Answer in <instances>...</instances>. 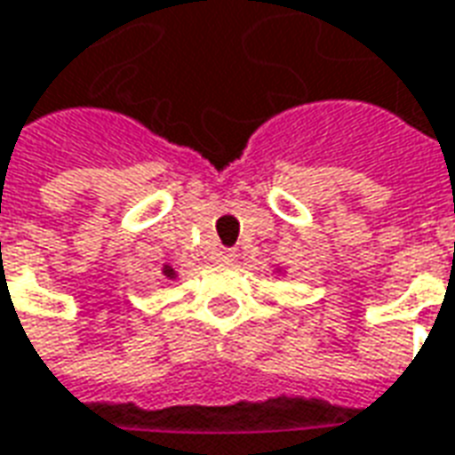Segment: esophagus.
Returning a JSON list of instances; mask_svg holds the SVG:
<instances>
[{
    "label": "esophagus",
    "instance_id": "1",
    "mask_svg": "<svg viewBox=\"0 0 455 455\" xmlns=\"http://www.w3.org/2000/svg\"><path fill=\"white\" fill-rule=\"evenodd\" d=\"M217 259H219V263H231V260L236 259V251H234V249H219Z\"/></svg>",
    "mask_w": 455,
    "mask_h": 455
}]
</instances>
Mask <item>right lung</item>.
<instances>
[{
    "mask_svg": "<svg viewBox=\"0 0 455 455\" xmlns=\"http://www.w3.org/2000/svg\"><path fill=\"white\" fill-rule=\"evenodd\" d=\"M162 275H164L167 281H174V278H177V271H174L172 266H162Z\"/></svg>",
    "mask_w": 455,
    "mask_h": 455,
    "instance_id": "right-lung-1",
    "label": "right lung"
}]
</instances>
